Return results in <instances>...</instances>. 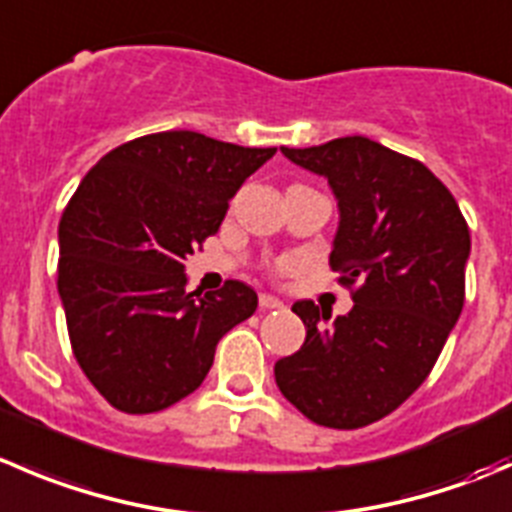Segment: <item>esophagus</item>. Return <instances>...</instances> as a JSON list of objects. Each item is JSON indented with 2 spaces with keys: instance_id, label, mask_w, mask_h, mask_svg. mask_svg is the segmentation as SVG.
I'll list each match as a JSON object with an SVG mask.
<instances>
[{
  "instance_id": "1",
  "label": "esophagus",
  "mask_w": 512,
  "mask_h": 512,
  "mask_svg": "<svg viewBox=\"0 0 512 512\" xmlns=\"http://www.w3.org/2000/svg\"><path fill=\"white\" fill-rule=\"evenodd\" d=\"M260 307L262 310H280V307H285V305H282V300H277L275 295H265V292H262Z\"/></svg>"
}]
</instances>
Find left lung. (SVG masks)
<instances>
[{"label": "left lung", "mask_w": 512, "mask_h": 512, "mask_svg": "<svg viewBox=\"0 0 512 512\" xmlns=\"http://www.w3.org/2000/svg\"><path fill=\"white\" fill-rule=\"evenodd\" d=\"M280 150L335 195L330 265L355 285V305L335 322L312 300L292 305L307 335L275 362L277 388L312 423L355 430L400 408L433 370L463 312L468 222L423 162L367 137Z\"/></svg>", "instance_id": "8db88e82"}]
</instances>
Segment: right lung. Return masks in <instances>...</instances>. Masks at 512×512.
I'll use <instances>...</instances> for the list:
<instances>
[{
    "mask_svg": "<svg viewBox=\"0 0 512 512\" xmlns=\"http://www.w3.org/2000/svg\"><path fill=\"white\" fill-rule=\"evenodd\" d=\"M275 152L157 132L107 152L79 182L59 220L57 290L74 357L112 408L157 413L195 393L222 335L257 310L240 280L187 292L185 260Z\"/></svg>",
    "mask_w": 512,
    "mask_h": 512,
    "instance_id": "add662e5",
    "label": "right lung"
}]
</instances>
